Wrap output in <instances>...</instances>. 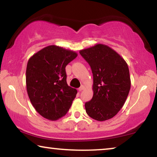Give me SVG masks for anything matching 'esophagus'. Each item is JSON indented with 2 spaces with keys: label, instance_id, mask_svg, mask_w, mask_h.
Returning a JSON list of instances; mask_svg holds the SVG:
<instances>
[{
  "label": "esophagus",
  "instance_id": "esophagus-1",
  "mask_svg": "<svg viewBox=\"0 0 157 157\" xmlns=\"http://www.w3.org/2000/svg\"><path fill=\"white\" fill-rule=\"evenodd\" d=\"M84 89H85V86L84 85H82V86H81V87L78 89V91H83V90Z\"/></svg>",
  "mask_w": 157,
  "mask_h": 157
}]
</instances>
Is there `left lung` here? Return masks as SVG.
<instances>
[{
  "label": "left lung",
  "instance_id": "obj_1",
  "mask_svg": "<svg viewBox=\"0 0 157 157\" xmlns=\"http://www.w3.org/2000/svg\"><path fill=\"white\" fill-rule=\"evenodd\" d=\"M79 53L91 66L94 77V95L85 104L86 111L96 121L110 119L121 110L129 93L127 63L117 51L104 44H96Z\"/></svg>",
  "mask_w": 157,
  "mask_h": 157
}]
</instances>
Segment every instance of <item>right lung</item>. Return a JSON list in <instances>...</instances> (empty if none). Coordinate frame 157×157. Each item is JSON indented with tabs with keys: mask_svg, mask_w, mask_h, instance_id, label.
<instances>
[{
	"mask_svg": "<svg viewBox=\"0 0 157 157\" xmlns=\"http://www.w3.org/2000/svg\"><path fill=\"white\" fill-rule=\"evenodd\" d=\"M77 56L75 51L51 45L28 61V95L34 109L45 119L56 121L69 110L77 90L67 84L66 66Z\"/></svg>",
	"mask_w": 157,
	"mask_h": 157,
	"instance_id": "obj_1",
	"label": "right lung"
}]
</instances>
